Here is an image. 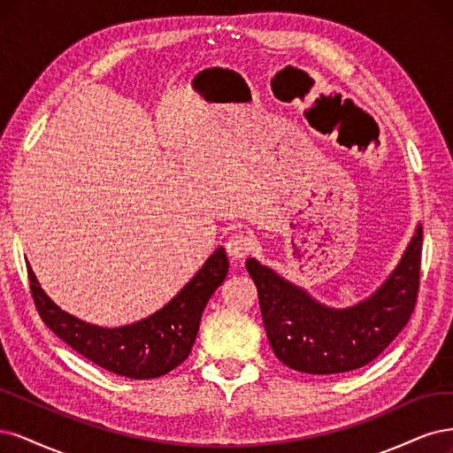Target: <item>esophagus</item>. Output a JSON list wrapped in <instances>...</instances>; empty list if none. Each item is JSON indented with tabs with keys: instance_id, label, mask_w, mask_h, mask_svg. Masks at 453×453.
<instances>
[{
	"instance_id": "1",
	"label": "esophagus",
	"mask_w": 453,
	"mask_h": 453,
	"mask_svg": "<svg viewBox=\"0 0 453 453\" xmlns=\"http://www.w3.org/2000/svg\"><path fill=\"white\" fill-rule=\"evenodd\" d=\"M226 250L229 254V257L242 259L256 250V241L250 235H246V233H235V235L229 237V241L226 244Z\"/></svg>"
}]
</instances>
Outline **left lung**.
<instances>
[{
	"mask_svg": "<svg viewBox=\"0 0 453 453\" xmlns=\"http://www.w3.org/2000/svg\"><path fill=\"white\" fill-rule=\"evenodd\" d=\"M421 226L372 296L346 309L316 301L257 259L246 271L257 288L259 309L274 356L286 367L309 374H337L363 367L380 356L411 318L419 286Z\"/></svg>",
	"mask_w": 453,
	"mask_h": 453,
	"instance_id": "1",
	"label": "left lung"
}]
</instances>
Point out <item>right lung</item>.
Segmentation results:
<instances>
[{
  "label": "right lung",
  "instance_id": "right-lung-1",
  "mask_svg": "<svg viewBox=\"0 0 453 453\" xmlns=\"http://www.w3.org/2000/svg\"><path fill=\"white\" fill-rule=\"evenodd\" d=\"M229 269L220 246L164 309L122 327H101L62 311L41 288L27 264L30 288L47 327L97 367L134 380L164 376L189 356L201 314Z\"/></svg>",
  "mask_w": 453,
  "mask_h": 453
}]
</instances>
